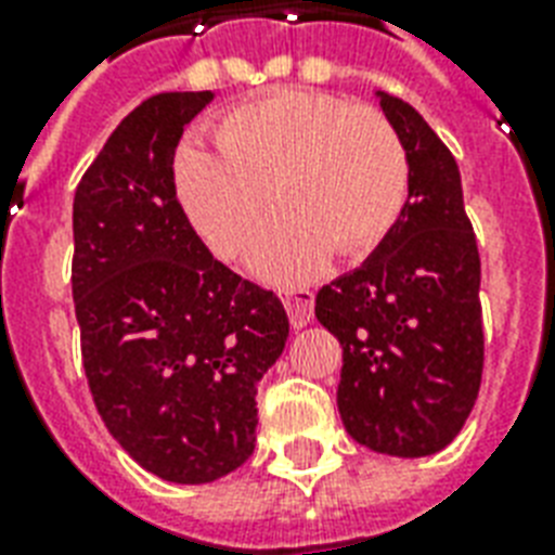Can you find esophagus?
Instances as JSON below:
<instances>
[{"label":"esophagus","instance_id":"34e87169","mask_svg":"<svg viewBox=\"0 0 555 555\" xmlns=\"http://www.w3.org/2000/svg\"><path fill=\"white\" fill-rule=\"evenodd\" d=\"M282 302H285V311L287 317H291V325H294V328H305V325L313 320V291H308V287L285 291Z\"/></svg>","mask_w":555,"mask_h":555}]
</instances>
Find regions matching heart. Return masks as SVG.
I'll use <instances>...</instances> for the list:
<instances>
[{
    "mask_svg": "<svg viewBox=\"0 0 555 555\" xmlns=\"http://www.w3.org/2000/svg\"><path fill=\"white\" fill-rule=\"evenodd\" d=\"M218 150L184 143L176 192L190 224L224 259H238L270 209L250 268L296 285L325 270L331 253L377 250L409 201V155L386 115L308 89H273L216 126Z\"/></svg>",
    "mask_w": 555,
    "mask_h": 555,
    "instance_id": "b5f03b06",
    "label": "heart"
}]
</instances>
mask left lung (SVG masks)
<instances>
[{
  "label": "left lung",
  "instance_id": "8db88e82",
  "mask_svg": "<svg viewBox=\"0 0 555 555\" xmlns=\"http://www.w3.org/2000/svg\"><path fill=\"white\" fill-rule=\"evenodd\" d=\"M377 100L409 155V201L386 242L317 294V320L343 346L348 435L423 457L455 440L481 388V256L452 152L405 100Z\"/></svg>",
  "mask_w": 555,
  "mask_h": 555
}]
</instances>
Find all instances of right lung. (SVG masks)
I'll list each match as a JSON object with an SVG mask.
<instances>
[{
  "label": "right lung",
  "instance_id": "right-lung-1",
  "mask_svg": "<svg viewBox=\"0 0 555 555\" xmlns=\"http://www.w3.org/2000/svg\"><path fill=\"white\" fill-rule=\"evenodd\" d=\"M212 91L143 100L74 192L82 369L112 438L172 483L253 455L256 391L287 343L273 291L212 259L176 195V146Z\"/></svg>",
  "mask_w": 555,
  "mask_h": 555
}]
</instances>
